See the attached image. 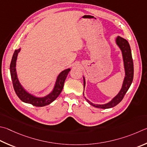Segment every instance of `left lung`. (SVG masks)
<instances>
[{
	"label": "left lung",
	"mask_w": 147,
	"mask_h": 147,
	"mask_svg": "<svg viewBox=\"0 0 147 147\" xmlns=\"http://www.w3.org/2000/svg\"><path fill=\"white\" fill-rule=\"evenodd\" d=\"M116 43L117 44L120 50L121 51L122 56H123V64L125 68V78L123 82V85L121 90H119L118 94H117L115 97L113 98L111 101L105 104H94L90 102L89 100H87V101L90 105H92L93 107L100 109H109L112 108L116 105L121 101L124 96L126 94L127 90H129V87L132 84L133 80V77H134V64H133V60L132 57L131 49H130V45L129 42L122 37L118 36L116 38ZM85 80L84 76V88L85 89Z\"/></svg>",
	"instance_id": "obj_1"
}]
</instances>
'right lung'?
<instances>
[{
	"label": "right lung",
	"mask_w": 147,
	"mask_h": 147,
	"mask_svg": "<svg viewBox=\"0 0 147 147\" xmlns=\"http://www.w3.org/2000/svg\"><path fill=\"white\" fill-rule=\"evenodd\" d=\"M20 51V48L15 51L10 64L11 77L13 88H14L16 94L23 102L31 104L34 106L44 107L49 105L51 103H52L53 101L57 99V97L62 92L66 77L67 76L69 72L71 71V69L69 68L65 69L58 74L54 88L49 94H47L44 97L35 96L26 91L21 85L18 79L17 71H16V62H17V56Z\"/></svg>",
	"instance_id": "right-lung-1"
}]
</instances>
